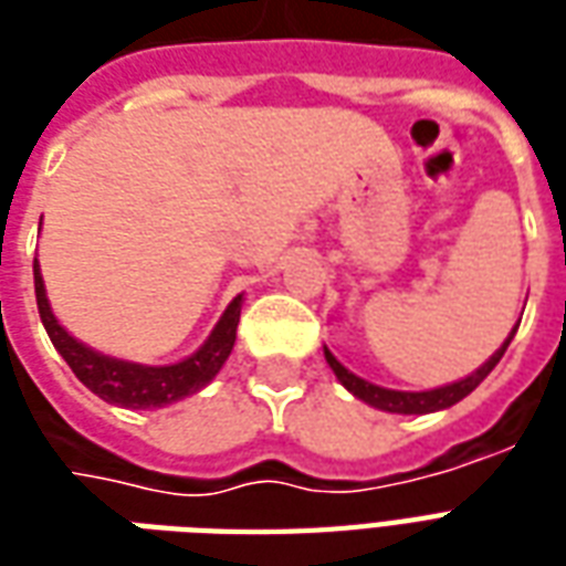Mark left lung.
Instances as JSON below:
<instances>
[{"label": "left lung", "instance_id": "obj_1", "mask_svg": "<svg viewBox=\"0 0 566 566\" xmlns=\"http://www.w3.org/2000/svg\"><path fill=\"white\" fill-rule=\"evenodd\" d=\"M518 331V327H515ZM515 331L510 333V339L503 343V348H497L494 355H491V360H488L485 367H479L473 373V376H467V379L454 381V385H446V388H433V391H388V388H379V385H369V381L357 379L355 373H348V369L336 360V357L324 348V357H327V364H331V369L336 373V379L343 381L348 391L355 394V397H360L364 403L376 406V409H385V412H400V416H424V412H437V409H449V406H454L458 400H463L467 394L475 391L482 381H485V376L491 373V369L497 367L500 357H503V352L510 348L512 336H515Z\"/></svg>", "mask_w": 566, "mask_h": 566}]
</instances>
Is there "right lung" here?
I'll list each match as a JSON object with an SVG mask.
<instances>
[{"label":"right lung","instance_id":"obj_1","mask_svg":"<svg viewBox=\"0 0 566 566\" xmlns=\"http://www.w3.org/2000/svg\"><path fill=\"white\" fill-rule=\"evenodd\" d=\"M32 275H35V303H39V315L54 348L63 355L72 373L78 376L96 397H103L105 403L124 406V409H157V406L175 403L187 394H197L206 388L223 360L230 357L235 343V327H239V312H242V296H235L227 306V312L218 321V327L211 331L206 345L197 355H190L181 364L172 367H142V364H127V360H115L91 352L87 345L72 339L60 324H56L54 312L48 306L44 296L42 272H39V260L32 263Z\"/></svg>","mask_w":566,"mask_h":566}]
</instances>
